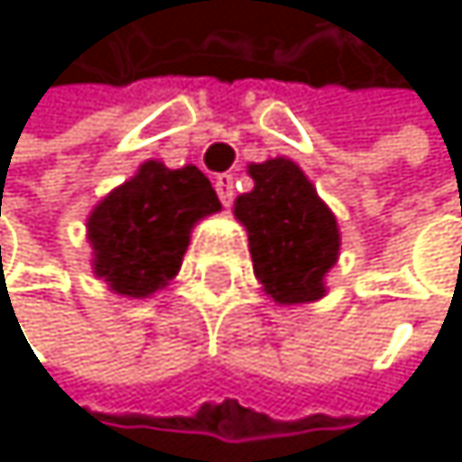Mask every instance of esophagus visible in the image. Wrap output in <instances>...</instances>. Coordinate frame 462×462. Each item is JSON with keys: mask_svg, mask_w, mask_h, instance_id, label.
Segmentation results:
<instances>
[{"mask_svg": "<svg viewBox=\"0 0 462 462\" xmlns=\"http://www.w3.org/2000/svg\"><path fill=\"white\" fill-rule=\"evenodd\" d=\"M216 193H218V199H221L224 208L233 205V199H236V177L233 174H218L216 177Z\"/></svg>", "mask_w": 462, "mask_h": 462, "instance_id": "34e87169", "label": "esophagus"}]
</instances>
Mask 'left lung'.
Here are the masks:
<instances>
[{
    "label": "left lung",
    "instance_id": "obj_1",
    "mask_svg": "<svg viewBox=\"0 0 462 462\" xmlns=\"http://www.w3.org/2000/svg\"><path fill=\"white\" fill-rule=\"evenodd\" d=\"M246 171L254 188L241 193L233 213L249 236L257 282L277 305L319 301L341 254L338 218L288 157L252 163Z\"/></svg>",
    "mask_w": 462,
    "mask_h": 462
}]
</instances>
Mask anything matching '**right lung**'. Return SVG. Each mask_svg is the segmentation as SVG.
<instances>
[{"mask_svg": "<svg viewBox=\"0 0 462 462\" xmlns=\"http://www.w3.org/2000/svg\"><path fill=\"white\" fill-rule=\"evenodd\" d=\"M218 210L216 190L197 166L141 163L85 221L97 280L127 299L163 291L180 272L190 229Z\"/></svg>", "mask_w": 462, "mask_h": 462, "instance_id": "obj_1", "label": "right lung"}]
</instances>
